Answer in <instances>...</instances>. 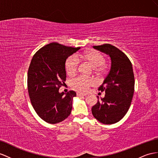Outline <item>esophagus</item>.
<instances>
[{
	"label": "esophagus",
	"mask_w": 158,
	"mask_h": 158,
	"mask_svg": "<svg viewBox=\"0 0 158 158\" xmlns=\"http://www.w3.org/2000/svg\"><path fill=\"white\" fill-rule=\"evenodd\" d=\"M77 95L78 97H85V96H86L87 95H86V94H80V93H77Z\"/></svg>",
	"instance_id": "34e87169"
}]
</instances>
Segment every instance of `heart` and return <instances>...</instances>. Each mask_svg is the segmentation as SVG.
<instances>
[{
  "mask_svg": "<svg viewBox=\"0 0 158 158\" xmlns=\"http://www.w3.org/2000/svg\"><path fill=\"white\" fill-rule=\"evenodd\" d=\"M79 59L88 62L95 69L96 72L102 73L106 70V67L104 64V56L95 51L89 50L79 52L77 54V56L75 55H71L67 58L65 62V69L67 73L69 75H74L77 71L79 64ZM95 83V81L94 79L85 77L83 76H78L71 79L70 83L71 87L75 91L85 92Z\"/></svg>",
  "mask_w": 158,
  "mask_h": 158,
  "instance_id": "b5f03b06",
  "label": "heart"
}]
</instances>
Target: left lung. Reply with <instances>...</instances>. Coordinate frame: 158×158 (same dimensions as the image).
Segmentation results:
<instances>
[{"instance_id": "left-lung-1", "label": "left lung", "mask_w": 158, "mask_h": 158, "mask_svg": "<svg viewBox=\"0 0 158 158\" xmlns=\"http://www.w3.org/2000/svg\"><path fill=\"white\" fill-rule=\"evenodd\" d=\"M111 58L108 75L98 90L105 91L103 98L91 109L92 114L103 124L118 122L127 114L134 92L135 79L133 67L127 56L118 48L110 44L94 46Z\"/></svg>"}]
</instances>
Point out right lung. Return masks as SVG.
Returning a JSON list of instances; mask_svg holds the SVG:
<instances>
[{
    "label": "right lung",
    "mask_w": 158,
    "mask_h": 158,
    "mask_svg": "<svg viewBox=\"0 0 158 158\" xmlns=\"http://www.w3.org/2000/svg\"><path fill=\"white\" fill-rule=\"evenodd\" d=\"M79 48L51 43L40 48L31 60L28 91L34 110L47 123H59L71 114L76 93L59 90L66 81V60Z\"/></svg>",
    "instance_id": "right-lung-1"
}]
</instances>
